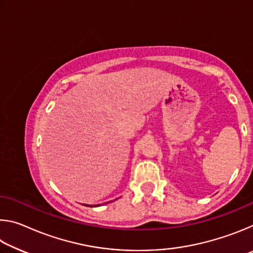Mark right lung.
<instances>
[{"label":"right lung","mask_w":253,"mask_h":253,"mask_svg":"<svg viewBox=\"0 0 253 253\" xmlns=\"http://www.w3.org/2000/svg\"><path fill=\"white\" fill-rule=\"evenodd\" d=\"M100 204H97V205H88V204H85V207H99Z\"/></svg>","instance_id":"add662e5"}]
</instances>
